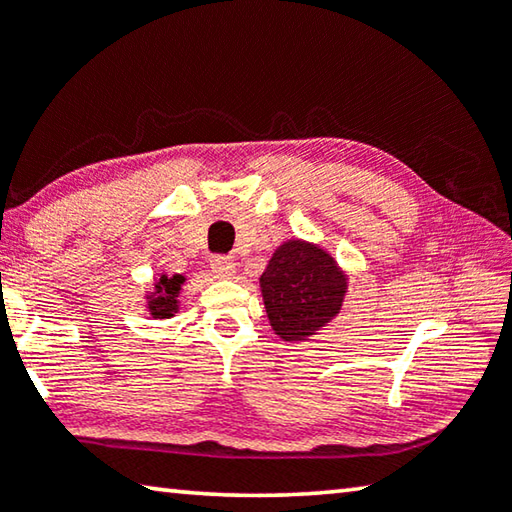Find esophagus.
<instances>
[{
  "instance_id": "34e87169",
  "label": "esophagus",
  "mask_w": 512,
  "mask_h": 512,
  "mask_svg": "<svg viewBox=\"0 0 512 512\" xmlns=\"http://www.w3.org/2000/svg\"><path fill=\"white\" fill-rule=\"evenodd\" d=\"M234 269H237V264H234L230 257H225V255L212 257V271L218 275V278H230Z\"/></svg>"
}]
</instances>
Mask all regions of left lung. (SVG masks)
I'll list each match as a JSON object with an SVG mask.
<instances>
[{"mask_svg": "<svg viewBox=\"0 0 512 512\" xmlns=\"http://www.w3.org/2000/svg\"><path fill=\"white\" fill-rule=\"evenodd\" d=\"M259 289L275 335L285 342H307L342 310L348 278L328 250L289 239L275 248Z\"/></svg>", "mask_w": 512, "mask_h": 512, "instance_id": "1", "label": "left lung"}]
</instances>
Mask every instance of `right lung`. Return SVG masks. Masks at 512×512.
<instances>
[{
  "label": "right lung",
  "mask_w": 512,
  "mask_h": 512,
  "mask_svg": "<svg viewBox=\"0 0 512 512\" xmlns=\"http://www.w3.org/2000/svg\"><path fill=\"white\" fill-rule=\"evenodd\" d=\"M186 282L184 275L175 273V275H159L157 280H154L152 291L150 294H145L148 298V312L152 319H170V316H175L180 312V291L182 285Z\"/></svg>",
  "instance_id": "right-lung-1"
}]
</instances>
